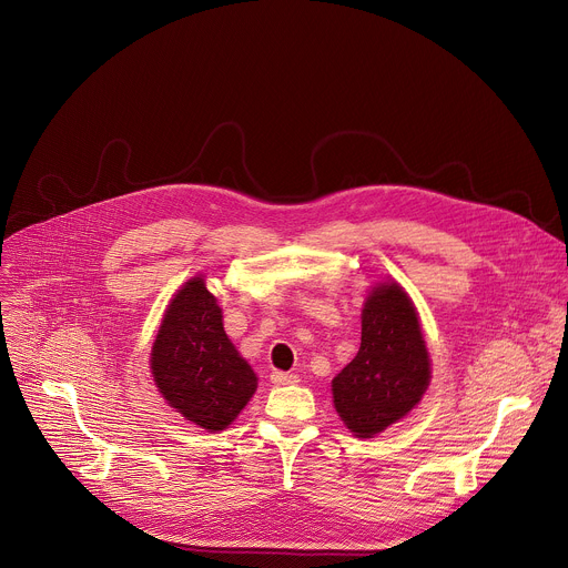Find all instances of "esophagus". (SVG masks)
<instances>
[{"label":"esophagus","mask_w":568,"mask_h":568,"mask_svg":"<svg viewBox=\"0 0 568 568\" xmlns=\"http://www.w3.org/2000/svg\"><path fill=\"white\" fill-rule=\"evenodd\" d=\"M271 383H273V385H277V387H284V385H293V383H297V376H295V374H286V372H273Z\"/></svg>","instance_id":"obj_1"}]
</instances>
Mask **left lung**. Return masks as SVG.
<instances>
[{
  "label": "left lung",
  "instance_id": "obj_1",
  "mask_svg": "<svg viewBox=\"0 0 568 568\" xmlns=\"http://www.w3.org/2000/svg\"><path fill=\"white\" fill-rule=\"evenodd\" d=\"M429 378L412 300L396 282L378 284L365 300L361 349L331 383L335 412L358 438H374L418 405Z\"/></svg>",
  "mask_w": 568,
  "mask_h": 568
}]
</instances>
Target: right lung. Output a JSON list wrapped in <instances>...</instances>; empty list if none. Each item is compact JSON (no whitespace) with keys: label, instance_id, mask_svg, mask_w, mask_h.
<instances>
[{"label":"right lung","instance_id":"right-lung-1","mask_svg":"<svg viewBox=\"0 0 568 568\" xmlns=\"http://www.w3.org/2000/svg\"><path fill=\"white\" fill-rule=\"evenodd\" d=\"M221 320L203 277L187 280L168 304L150 361L168 405L207 432L229 427L257 389Z\"/></svg>","mask_w":568,"mask_h":568}]
</instances>
